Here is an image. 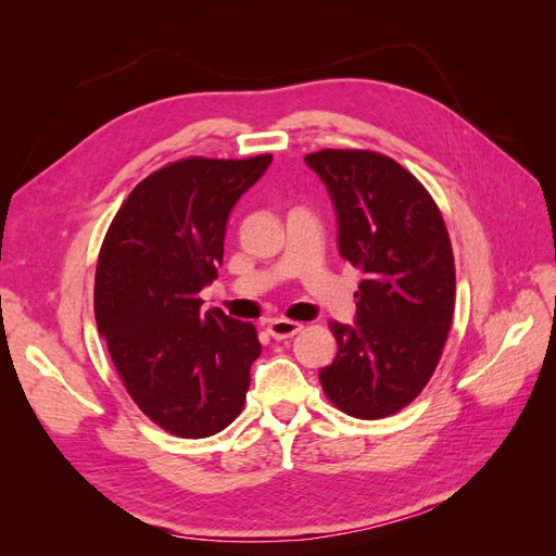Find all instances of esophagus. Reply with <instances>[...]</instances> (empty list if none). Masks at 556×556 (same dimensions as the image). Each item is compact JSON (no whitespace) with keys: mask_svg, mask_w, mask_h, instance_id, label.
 <instances>
[{"mask_svg":"<svg viewBox=\"0 0 556 556\" xmlns=\"http://www.w3.org/2000/svg\"><path fill=\"white\" fill-rule=\"evenodd\" d=\"M266 329L276 341H282V339H292V336H296L301 329H304V325L292 323V319H271Z\"/></svg>","mask_w":556,"mask_h":556,"instance_id":"obj_1","label":"esophagus"}]
</instances>
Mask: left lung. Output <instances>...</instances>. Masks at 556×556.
Listing matches in <instances>:
<instances>
[{
    "label": "left lung",
    "instance_id": "obj_1",
    "mask_svg": "<svg viewBox=\"0 0 556 556\" xmlns=\"http://www.w3.org/2000/svg\"><path fill=\"white\" fill-rule=\"evenodd\" d=\"M306 164L333 201L343 260L364 276L357 325H329L339 352L319 368V382L352 417L394 415L425 390L452 327L447 227L425 185L392 157L327 148Z\"/></svg>",
    "mask_w": 556,
    "mask_h": 556
}]
</instances>
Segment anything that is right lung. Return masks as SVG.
<instances>
[{
  "label": "right lung",
  "instance_id": "1",
  "mask_svg": "<svg viewBox=\"0 0 556 556\" xmlns=\"http://www.w3.org/2000/svg\"><path fill=\"white\" fill-rule=\"evenodd\" d=\"M271 164L185 157L129 192L97 260L94 317L134 403L180 439H206L239 417L260 357L257 329L199 292L223 266L233 204Z\"/></svg>",
  "mask_w": 556,
  "mask_h": 556
}]
</instances>
